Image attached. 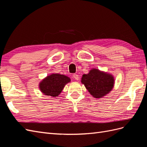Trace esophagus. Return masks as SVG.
<instances>
[{
  "label": "esophagus",
  "mask_w": 147,
  "mask_h": 147,
  "mask_svg": "<svg viewBox=\"0 0 147 147\" xmlns=\"http://www.w3.org/2000/svg\"><path fill=\"white\" fill-rule=\"evenodd\" d=\"M73 77L75 80H78L79 79V77L77 74H73Z\"/></svg>",
  "instance_id": "esophagus-1"
}]
</instances>
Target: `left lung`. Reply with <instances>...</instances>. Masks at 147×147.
Here are the masks:
<instances>
[{
  "mask_svg": "<svg viewBox=\"0 0 147 147\" xmlns=\"http://www.w3.org/2000/svg\"><path fill=\"white\" fill-rule=\"evenodd\" d=\"M82 83L93 97L101 98L112 90L114 78L110 74L94 69L89 74L83 75Z\"/></svg>",
  "mask_w": 147,
  "mask_h": 147,
  "instance_id": "1",
  "label": "left lung"
}]
</instances>
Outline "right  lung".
Here are the masks:
<instances>
[{"label":"right lung","mask_w":147,"mask_h":147,"mask_svg":"<svg viewBox=\"0 0 147 147\" xmlns=\"http://www.w3.org/2000/svg\"><path fill=\"white\" fill-rule=\"evenodd\" d=\"M70 79L64 75L54 74L49 75L40 83L39 88L45 95L56 97L63 91Z\"/></svg>","instance_id":"obj_1"}]
</instances>
